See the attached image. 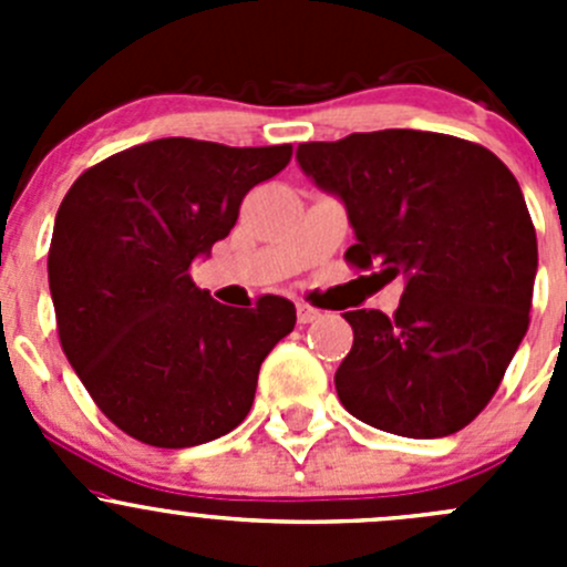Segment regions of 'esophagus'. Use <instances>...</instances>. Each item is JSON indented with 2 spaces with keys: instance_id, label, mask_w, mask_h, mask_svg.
<instances>
[{
  "instance_id": "1",
  "label": "esophagus",
  "mask_w": 567,
  "mask_h": 567,
  "mask_svg": "<svg viewBox=\"0 0 567 567\" xmlns=\"http://www.w3.org/2000/svg\"><path fill=\"white\" fill-rule=\"evenodd\" d=\"M318 316L320 312L312 305H307V301H299V305H296V318H299V323H312Z\"/></svg>"
}]
</instances>
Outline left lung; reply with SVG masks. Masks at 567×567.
<instances>
[{
  "label": "left lung",
  "mask_w": 567,
  "mask_h": 567,
  "mask_svg": "<svg viewBox=\"0 0 567 567\" xmlns=\"http://www.w3.org/2000/svg\"><path fill=\"white\" fill-rule=\"evenodd\" d=\"M296 158L346 203L357 233L348 266L405 282L392 316L346 312L340 403L398 436L458 433L529 329L537 238L522 186L488 147L433 131L305 142Z\"/></svg>",
  "instance_id": "obj_1"
}]
</instances>
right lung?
Listing matches in <instances>:
<instances>
[{"label": "right lung", "mask_w": 567, "mask_h": 567, "mask_svg": "<svg viewBox=\"0 0 567 567\" xmlns=\"http://www.w3.org/2000/svg\"><path fill=\"white\" fill-rule=\"evenodd\" d=\"M290 156V145L169 136L114 153L68 188L49 247L56 331L95 405L136 442L194 447L249 414L262 359L296 326L293 301L225 307L188 271Z\"/></svg>", "instance_id": "right-lung-1"}]
</instances>
